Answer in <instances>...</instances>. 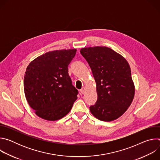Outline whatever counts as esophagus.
I'll list each match as a JSON object with an SVG mask.
<instances>
[{
  "mask_svg": "<svg viewBox=\"0 0 160 160\" xmlns=\"http://www.w3.org/2000/svg\"><path fill=\"white\" fill-rule=\"evenodd\" d=\"M85 87H83V88L80 90V92H81L82 94H83L85 93Z\"/></svg>",
  "mask_w": 160,
  "mask_h": 160,
  "instance_id": "1",
  "label": "esophagus"
}]
</instances>
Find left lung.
<instances>
[{"label": "left lung", "mask_w": 160, "mask_h": 160, "mask_svg": "<svg viewBox=\"0 0 160 160\" xmlns=\"http://www.w3.org/2000/svg\"><path fill=\"white\" fill-rule=\"evenodd\" d=\"M80 52L88 63L96 82L98 99L90 106L91 113L104 122L118 118L130 106L135 94L128 62L106 47L85 48Z\"/></svg>", "instance_id": "left-lung-1"}]
</instances>
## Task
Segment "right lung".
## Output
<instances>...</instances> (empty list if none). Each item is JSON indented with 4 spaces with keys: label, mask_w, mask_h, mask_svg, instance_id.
<instances>
[{
    "label": "right lung",
    "mask_w": 160,
    "mask_h": 160,
    "mask_svg": "<svg viewBox=\"0 0 160 160\" xmlns=\"http://www.w3.org/2000/svg\"><path fill=\"white\" fill-rule=\"evenodd\" d=\"M77 49L48 52L32 61L24 78V90L30 106L42 119L56 121L70 111L77 99L68 65Z\"/></svg>",
    "instance_id": "1"
}]
</instances>
